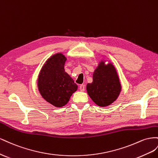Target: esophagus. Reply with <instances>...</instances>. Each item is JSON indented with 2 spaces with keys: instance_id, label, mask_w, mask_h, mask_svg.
Listing matches in <instances>:
<instances>
[{
  "instance_id": "obj_1",
  "label": "esophagus",
  "mask_w": 158,
  "mask_h": 158,
  "mask_svg": "<svg viewBox=\"0 0 158 158\" xmlns=\"http://www.w3.org/2000/svg\"><path fill=\"white\" fill-rule=\"evenodd\" d=\"M85 85L82 84V85H80L79 86V89L81 91H85Z\"/></svg>"
}]
</instances>
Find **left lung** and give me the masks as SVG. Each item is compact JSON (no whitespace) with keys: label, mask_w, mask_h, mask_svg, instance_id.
Masks as SVG:
<instances>
[{"label":"left lung","mask_w":158,"mask_h":158,"mask_svg":"<svg viewBox=\"0 0 158 158\" xmlns=\"http://www.w3.org/2000/svg\"><path fill=\"white\" fill-rule=\"evenodd\" d=\"M87 93L96 105L109 106L116 100L121 91V85L115 67L110 63L101 61L94 70L93 82L87 85Z\"/></svg>","instance_id":"obj_1"}]
</instances>
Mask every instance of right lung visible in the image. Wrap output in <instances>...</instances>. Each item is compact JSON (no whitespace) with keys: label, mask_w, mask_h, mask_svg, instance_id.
I'll use <instances>...</instances> for the list:
<instances>
[{"label":"right lung","mask_w":158,"mask_h":158,"mask_svg":"<svg viewBox=\"0 0 158 158\" xmlns=\"http://www.w3.org/2000/svg\"><path fill=\"white\" fill-rule=\"evenodd\" d=\"M66 57L59 53L48 59L40 71L38 87L42 97L56 107L65 105L77 85L64 69Z\"/></svg>","instance_id":"add662e5"}]
</instances>
